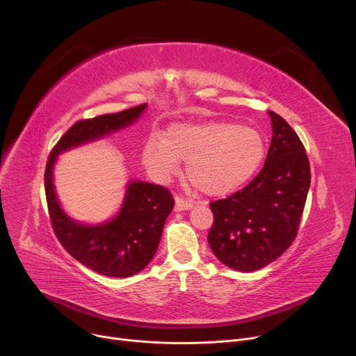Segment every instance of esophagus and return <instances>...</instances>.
I'll list each match as a JSON object with an SVG mask.
<instances>
[{
    "instance_id": "1",
    "label": "esophagus",
    "mask_w": 356,
    "mask_h": 356,
    "mask_svg": "<svg viewBox=\"0 0 356 356\" xmlns=\"http://www.w3.org/2000/svg\"><path fill=\"white\" fill-rule=\"evenodd\" d=\"M193 208V203L189 200H184L183 197H176L175 199V211L181 212V211H189Z\"/></svg>"
}]
</instances>
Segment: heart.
<instances>
[{
  "label": "heart",
  "instance_id": "obj_1",
  "mask_svg": "<svg viewBox=\"0 0 356 356\" xmlns=\"http://www.w3.org/2000/svg\"><path fill=\"white\" fill-rule=\"evenodd\" d=\"M264 141L255 129L223 121L172 124L164 137L152 136L143 161L154 177L165 180L186 163V175L208 196L235 192L264 159Z\"/></svg>",
  "mask_w": 356,
  "mask_h": 356
}]
</instances>
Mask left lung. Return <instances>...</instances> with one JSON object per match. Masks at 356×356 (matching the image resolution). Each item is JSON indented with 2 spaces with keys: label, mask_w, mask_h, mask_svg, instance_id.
<instances>
[{
  "label": "left lung",
  "mask_w": 356,
  "mask_h": 356,
  "mask_svg": "<svg viewBox=\"0 0 356 356\" xmlns=\"http://www.w3.org/2000/svg\"><path fill=\"white\" fill-rule=\"evenodd\" d=\"M268 115L273 137L263 170L242 191L211 203L209 245L222 264L236 271L263 268L291 245L310 188L300 138L275 112Z\"/></svg>",
  "instance_id": "left-lung-1"
}]
</instances>
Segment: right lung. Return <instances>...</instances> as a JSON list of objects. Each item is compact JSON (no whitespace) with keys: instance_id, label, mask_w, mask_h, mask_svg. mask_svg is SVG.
Returning a JSON list of instances; mask_svg holds the SVG:
<instances>
[{"instance_id":"obj_1","label":"right lung","mask_w":356,"mask_h":356,"mask_svg":"<svg viewBox=\"0 0 356 356\" xmlns=\"http://www.w3.org/2000/svg\"><path fill=\"white\" fill-rule=\"evenodd\" d=\"M147 104L117 114H105L72 125L51 149L44 188L51 225L63 248L81 264L108 277H131L153 259L164 222L173 209V196L160 184L129 180L118 212L99 223L70 218L54 189V165L69 149L102 140L128 128L144 114Z\"/></svg>"}]
</instances>
